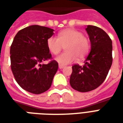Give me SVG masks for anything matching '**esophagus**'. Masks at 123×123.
Listing matches in <instances>:
<instances>
[{
  "label": "esophagus",
  "instance_id": "obj_1",
  "mask_svg": "<svg viewBox=\"0 0 123 123\" xmlns=\"http://www.w3.org/2000/svg\"><path fill=\"white\" fill-rule=\"evenodd\" d=\"M64 67V66H62V65H61V64H59V68L60 69H62V68H63Z\"/></svg>",
  "mask_w": 123,
  "mask_h": 123
}]
</instances>
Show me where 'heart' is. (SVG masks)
<instances>
[{
    "label": "heart",
    "instance_id": "heart-1",
    "mask_svg": "<svg viewBox=\"0 0 123 123\" xmlns=\"http://www.w3.org/2000/svg\"><path fill=\"white\" fill-rule=\"evenodd\" d=\"M47 47L51 54L56 55L65 47L64 53L57 56L56 61L61 65H67L84 59L90 49V41L81 31L66 29L59 33L58 37L51 36L47 40Z\"/></svg>",
    "mask_w": 123,
    "mask_h": 123
}]
</instances>
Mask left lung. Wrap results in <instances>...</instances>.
Returning a JSON list of instances; mask_svg holds the SVG:
<instances>
[{
  "label": "left lung",
  "instance_id": "1",
  "mask_svg": "<svg viewBox=\"0 0 123 123\" xmlns=\"http://www.w3.org/2000/svg\"><path fill=\"white\" fill-rule=\"evenodd\" d=\"M91 51L84 66L74 64L70 84L80 92H87L99 87L105 80L113 62L112 41L107 33L94 25H87Z\"/></svg>",
  "mask_w": 123,
  "mask_h": 123
}]
</instances>
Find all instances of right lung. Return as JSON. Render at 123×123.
<instances>
[{
  "label": "right lung",
  "mask_w": 123,
  "mask_h": 123,
  "mask_svg": "<svg viewBox=\"0 0 123 123\" xmlns=\"http://www.w3.org/2000/svg\"><path fill=\"white\" fill-rule=\"evenodd\" d=\"M53 30L33 25L20 30L10 47L11 69L21 88L39 94L50 88L58 70V62L52 60L47 64L41 62L52 59L47 40L53 35Z\"/></svg>",
  "instance_id": "add662e5"
}]
</instances>
